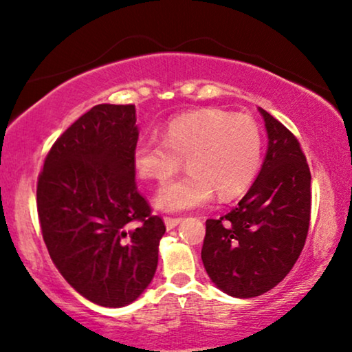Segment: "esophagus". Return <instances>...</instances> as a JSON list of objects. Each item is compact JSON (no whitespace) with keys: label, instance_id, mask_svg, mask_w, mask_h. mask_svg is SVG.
I'll return each instance as SVG.
<instances>
[{"label":"esophagus","instance_id":"34e87169","mask_svg":"<svg viewBox=\"0 0 352 352\" xmlns=\"http://www.w3.org/2000/svg\"><path fill=\"white\" fill-rule=\"evenodd\" d=\"M164 222H166L167 230H172V228H175L177 225L182 222V219L180 217H164Z\"/></svg>","mask_w":352,"mask_h":352}]
</instances>
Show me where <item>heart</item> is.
<instances>
[{
	"label": "heart",
	"mask_w": 352,
	"mask_h": 352,
	"mask_svg": "<svg viewBox=\"0 0 352 352\" xmlns=\"http://www.w3.org/2000/svg\"><path fill=\"white\" fill-rule=\"evenodd\" d=\"M262 148V132L252 117L206 107L168 120L162 140L140 138L133 166L142 179L164 184L185 157L188 172L156 196L159 209L180 212L208 204L214 193L225 201L246 191L259 173Z\"/></svg>",
	"instance_id": "1"
}]
</instances>
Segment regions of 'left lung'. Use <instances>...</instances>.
<instances>
[{"instance_id":"obj_1","label":"left lung","mask_w":352,"mask_h":352,"mask_svg":"<svg viewBox=\"0 0 352 352\" xmlns=\"http://www.w3.org/2000/svg\"><path fill=\"white\" fill-rule=\"evenodd\" d=\"M269 133L261 173L235 209L206 220L201 259L230 296L254 298L287 277L311 220V170L298 138L259 109Z\"/></svg>"}]
</instances>
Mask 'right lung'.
Listing matches in <instances>:
<instances>
[{
    "label": "right lung",
    "instance_id": "1",
    "mask_svg": "<svg viewBox=\"0 0 352 352\" xmlns=\"http://www.w3.org/2000/svg\"><path fill=\"white\" fill-rule=\"evenodd\" d=\"M135 104H98L46 154L36 182L45 245L60 275L104 307L133 302L151 283L166 225L135 180Z\"/></svg>",
    "mask_w": 352,
    "mask_h": 352
}]
</instances>
